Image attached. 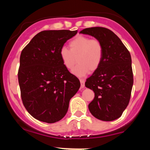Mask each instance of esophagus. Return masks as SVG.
<instances>
[{
  "mask_svg": "<svg viewBox=\"0 0 150 150\" xmlns=\"http://www.w3.org/2000/svg\"><path fill=\"white\" fill-rule=\"evenodd\" d=\"M80 84H81V88H84L85 87V80H82V79H80Z\"/></svg>",
  "mask_w": 150,
  "mask_h": 150,
  "instance_id": "1",
  "label": "esophagus"
}]
</instances>
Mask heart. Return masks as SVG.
Masks as SVG:
<instances>
[{"label":"heart","mask_w":150,"mask_h":150,"mask_svg":"<svg viewBox=\"0 0 150 150\" xmlns=\"http://www.w3.org/2000/svg\"><path fill=\"white\" fill-rule=\"evenodd\" d=\"M70 50L66 47L60 49V58L68 70L74 68L73 73L78 77H84L94 72L100 67L104 57V47L98 39L85 36H77L69 42Z\"/></svg>","instance_id":"b5f03b06"}]
</instances>
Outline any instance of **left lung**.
Wrapping results in <instances>:
<instances>
[{
	"label": "left lung",
	"mask_w": 150,
	"mask_h": 150,
	"mask_svg": "<svg viewBox=\"0 0 150 150\" xmlns=\"http://www.w3.org/2000/svg\"><path fill=\"white\" fill-rule=\"evenodd\" d=\"M80 34L99 40L104 47L101 64L87 79L85 87L94 92L89 111L95 118L111 121L121 116L129 104L133 85L130 52L112 31L104 27L86 28Z\"/></svg>",
	"instance_id": "left-lung-1"
}]
</instances>
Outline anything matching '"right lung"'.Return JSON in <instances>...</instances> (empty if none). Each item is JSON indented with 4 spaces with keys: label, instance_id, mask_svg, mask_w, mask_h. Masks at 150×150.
I'll return each instance as SVG.
<instances>
[{
    "label": "right lung",
    "instance_id": "add662e5",
    "mask_svg": "<svg viewBox=\"0 0 150 150\" xmlns=\"http://www.w3.org/2000/svg\"><path fill=\"white\" fill-rule=\"evenodd\" d=\"M77 31L46 30L38 33L22 51L18 82L22 103L36 119L48 123L66 114L70 99L80 89L77 77L60 58V49Z\"/></svg>",
    "mask_w": 150,
    "mask_h": 150
}]
</instances>
